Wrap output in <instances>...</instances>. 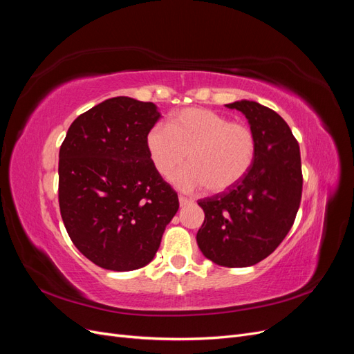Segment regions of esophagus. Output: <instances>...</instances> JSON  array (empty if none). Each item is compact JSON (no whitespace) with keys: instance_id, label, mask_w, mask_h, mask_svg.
<instances>
[{"instance_id":"esophagus-1","label":"esophagus","mask_w":354,"mask_h":354,"mask_svg":"<svg viewBox=\"0 0 354 354\" xmlns=\"http://www.w3.org/2000/svg\"><path fill=\"white\" fill-rule=\"evenodd\" d=\"M178 202H180V207H185V205H189V203H192V201L186 196H178Z\"/></svg>"}]
</instances>
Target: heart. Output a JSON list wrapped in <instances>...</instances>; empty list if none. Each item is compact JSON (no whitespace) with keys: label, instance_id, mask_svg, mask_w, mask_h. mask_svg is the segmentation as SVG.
<instances>
[{"label":"heart","instance_id":"b5f03b06","mask_svg":"<svg viewBox=\"0 0 354 354\" xmlns=\"http://www.w3.org/2000/svg\"><path fill=\"white\" fill-rule=\"evenodd\" d=\"M146 149L159 176L173 177L185 190L205 186L212 194L224 192L248 174L257 143L248 125L229 122L226 116L202 108H187L174 113L168 127H152L146 134Z\"/></svg>","mask_w":354,"mask_h":354}]
</instances>
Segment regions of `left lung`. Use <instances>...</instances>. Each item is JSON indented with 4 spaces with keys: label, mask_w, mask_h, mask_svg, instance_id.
<instances>
[{
    "label": "left lung",
    "mask_w": 354,
    "mask_h": 354,
    "mask_svg": "<svg viewBox=\"0 0 354 354\" xmlns=\"http://www.w3.org/2000/svg\"><path fill=\"white\" fill-rule=\"evenodd\" d=\"M226 106L248 120L255 158L238 185L198 201L205 220L196 242L212 263L248 267L270 255L292 227L303 190L301 156L281 115L251 100Z\"/></svg>",
    "instance_id": "obj_1"
}]
</instances>
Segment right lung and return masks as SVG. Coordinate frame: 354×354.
Instances as JSON below:
<instances>
[{
	"mask_svg": "<svg viewBox=\"0 0 354 354\" xmlns=\"http://www.w3.org/2000/svg\"><path fill=\"white\" fill-rule=\"evenodd\" d=\"M151 102L112 97L80 115L59 152V205L69 238L102 269L130 272L153 260L178 198L158 174L146 134Z\"/></svg>",
	"mask_w": 354,
	"mask_h": 354,
	"instance_id": "add662e5",
	"label": "right lung"
}]
</instances>
